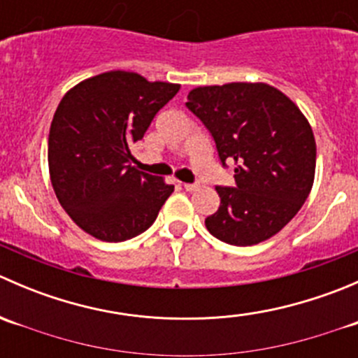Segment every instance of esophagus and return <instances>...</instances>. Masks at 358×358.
<instances>
[{
	"mask_svg": "<svg viewBox=\"0 0 358 358\" xmlns=\"http://www.w3.org/2000/svg\"><path fill=\"white\" fill-rule=\"evenodd\" d=\"M183 189H185L187 192H194V190L199 189V185H197V183H183Z\"/></svg>",
	"mask_w": 358,
	"mask_h": 358,
	"instance_id": "1",
	"label": "esophagus"
}]
</instances>
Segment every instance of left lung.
I'll return each instance as SVG.
<instances>
[{"label": "left lung", "instance_id": "left-lung-1", "mask_svg": "<svg viewBox=\"0 0 358 358\" xmlns=\"http://www.w3.org/2000/svg\"><path fill=\"white\" fill-rule=\"evenodd\" d=\"M187 107L213 135L236 187H216L220 208L206 229L232 246L275 236L301 209L315 178L317 147L299 107L266 83L190 90Z\"/></svg>", "mask_w": 358, "mask_h": 358}]
</instances>
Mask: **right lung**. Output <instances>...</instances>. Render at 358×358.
<instances>
[{
	"label": "right lung",
	"mask_w": 358,
	"mask_h": 358,
	"mask_svg": "<svg viewBox=\"0 0 358 358\" xmlns=\"http://www.w3.org/2000/svg\"><path fill=\"white\" fill-rule=\"evenodd\" d=\"M180 85L109 71L60 100L50 126V180L60 206L92 237L121 243L145 232L175 187L129 164L131 143Z\"/></svg>",
	"instance_id": "right-lung-1"
}]
</instances>
